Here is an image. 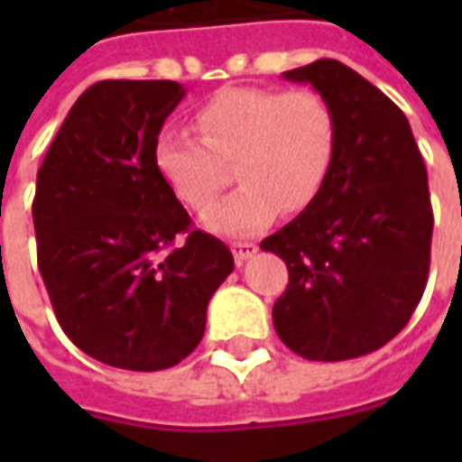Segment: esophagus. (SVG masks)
<instances>
[{
  "label": "esophagus",
  "instance_id": "1",
  "mask_svg": "<svg viewBox=\"0 0 462 462\" xmlns=\"http://www.w3.org/2000/svg\"><path fill=\"white\" fill-rule=\"evenodd\" d=\"M257 252V245L254 242H235L232 245V254H235V262L242 264V262H247Z\"/></svg>",
  "mask_w": 462,
  "mask_h": 462
}]
</instances>
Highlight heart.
I'll return each mask as SVG.
<instances>
[{
    "label": "heart",
    "mask_w": 462,
    "mask_h": 462,
    "mask_svg": "<svg viewBox=\"0 0 462 462\" xmlns=\"http://www.w3.org/2000/svg\"><path fill=\"white\" fill-rule=\"evenodd\" d=\"M200 135L165 125L152 143V162L185 205L202 208L235 161L240 182L202 212V227L222 237L264 230L277 212L310 208L337 155V116L317 91L225 88L195 114Z\"/></svg>",
    "instance_id": "heart-1"
}]
</instances>
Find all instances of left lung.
<instances>
[{
  "label": "left lung",
  "mask_w": 462,
  "mask_h": 462,
  "mask_svg": "<svg viewBox=\"0 0 462 462\" xmlns=\"http://www.w3.org/2000/svg\"><path fill=\"white\" fill-rule=\"evenodd\" d=\"M282 79L324 96L339 133L317 200L260 245L290 270L272 321L310 361L364 356L406 327L426 290V165L403 111L346 64L319 59Z\"/></svg>",
  "instance_id": "1"
}]
</instances>
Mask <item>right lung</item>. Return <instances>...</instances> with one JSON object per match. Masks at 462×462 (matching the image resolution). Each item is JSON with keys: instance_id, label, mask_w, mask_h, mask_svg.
<instances>
[{"instance_id": "1", "label": "right lung", "mask_w": 462, "mask_h": 462, "mask_svg": "<svg viewBox=\"0 0 462 462\" xmlns=\"http://www.w3.org/2000/svg\"><path fill=\"white\" fill-rule=\"evenodd\" d=\"M185 96L178 81H98L49 145L32 205L39 272L56 319L84 354L128 371L180 364L205 334L232 252L190 215L152 162Z\"/></svg>"}]
</instances>
